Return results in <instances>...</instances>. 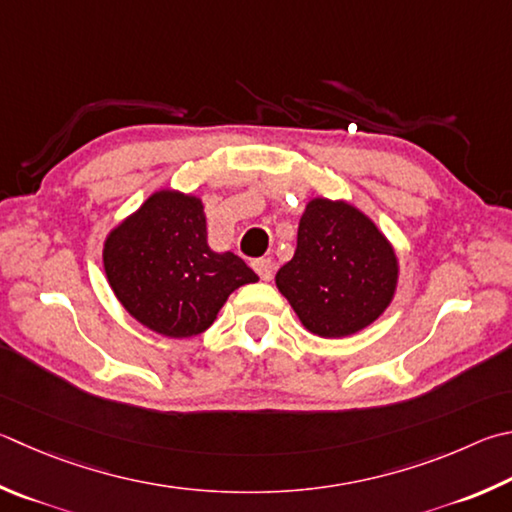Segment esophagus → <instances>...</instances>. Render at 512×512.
I'll use <instances>...</instances> for the list:
<instances>
[{
	"label": "esophagus",
	"instance_id": "34e87169",
	"mask_svg": "<svg viewBox=\"0 0 512 512\" xmlns=\"http://www.w3.org/2000/svg\"><path fill=\"white\" fill-rule=\"evenodd\" d=\"M253 268H255V273L262 277L264 282H271L273 280V262L271 259H255L253 262Z\"/></svg>",
	"mask_w": 512,
	"mask_h": 512
}]
</instances>
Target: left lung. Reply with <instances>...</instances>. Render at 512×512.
<instances>
[{
  "mask_svg": "<svg viewBox=\"0 0 512 512\" xmlns=\"http://www.w3.org/2000/svg\"><path fill=\"white\" fill-rule=\"evenodd\" d=\"M401 275L396 248L345 199L313 197L297 226V248L275 284L306 331L347 338L392 304Z\"/></svg>",
  "mask_w": 512,
  "mask_h": 512,
  "instance_id": "obj_1",
  "label": "left lung"
}]
</instances>
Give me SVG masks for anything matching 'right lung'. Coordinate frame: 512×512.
<instances>
[{
  "label": "right lung",
  "instance_id": "add662e5",
  "mask_svg": "<svg viewBox=\"0 0 512 512\" xmlns=\"http://www.w3.org/2000/svg\"><path fill=\"white\" fill-rule=\"evenodd\" d=\"M102 266L123 309L174 340L210 329L230 293L259 280L244 259L208 246L201 197L174 188L152 192L107 232Z\"/></svg>",
  "mask_w": 512,
  "mask_h": 512
}]
</instances>
